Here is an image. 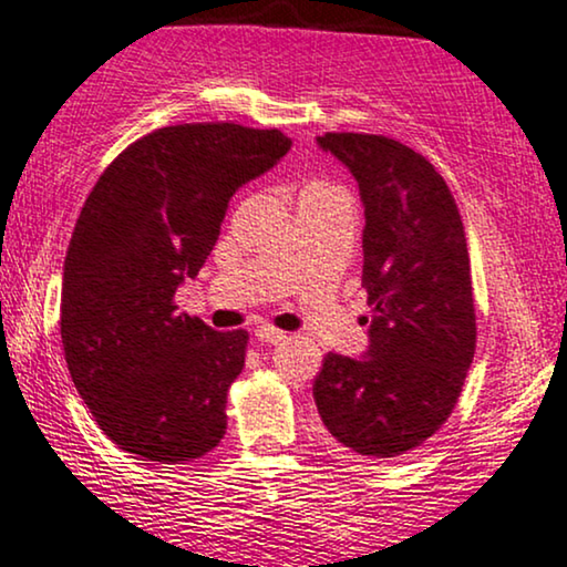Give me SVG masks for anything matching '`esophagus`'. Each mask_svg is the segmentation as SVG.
Masks as SVG:
<instances>
[{"instance_id":"obj_1","label":"esophagus","mask_w":567,"mask_h":567,"mask_svg":"<svg viewBox=\"0 0 567 567\" xmlns=\"http://www.w3.org/2000/svg\"><path fill=\"white\" fill-rule=\"evenodd\" d=\"M285 334L282 329H275V327H259L256 329V340L261 342V346H277V342H282L285 340Z\"/></svg>"}]
</instances>
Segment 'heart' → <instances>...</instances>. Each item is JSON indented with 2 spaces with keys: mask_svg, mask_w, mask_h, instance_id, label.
I'll use <instances>...</instances> for the list:
<instances>
[{
  "mask_svg": "<svg viewBox=\"0 0 567 567\" xmlns=\"http://www.w3.org/2000/svg\"><path fill=\"white\" fill-rule=\"evenodd\" d=\"M317 185H319V183H317Z\"/></svg>",
  "mask_w": 567,
  "mask_h": 567,
  "instance_id": "1",
  "label": "heart"
}]
</instances>
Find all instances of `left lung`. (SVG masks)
I'll use <instances>...</instances> for the list:
<instances>
[{"instance_id": "obj_1", "label": "left lung", "mask_w": 567, "mask_h": 567, "mask_svg": "<svg viewBox=\"0 0 567 567\" xmlns=\"http://www.w3.org/2000/svg\"><path fill=\"white\" fill-rule=\"evenodd\" d=\"M367 206L363 277L371 346L327 353L313 379L337 450L398 457L440 432L476 350V303L461 212L426 156L386 135L324 133Z\"/></svg>"}]
</instances>
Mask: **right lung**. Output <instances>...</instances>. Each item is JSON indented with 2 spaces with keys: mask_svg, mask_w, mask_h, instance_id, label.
<instances>
[{
  "mask_svg": "<svg viewBox=\"0 0 567 567\" xmlns=\"http://www.w3.org/2000/svg\"><path fill=\"white\" fill-rule=\"evenodd\" d=\"M288 148L277 127H159L114 156L85 198L64 256L62 348L83 403L125 453L183 463L225 436L248 332L177 313L175 292L212 254L233 193Z\"/></svg>",
  "mask_w": 567,
  "mask_h": 567,
  "instance_id": "right-lung-1",
  "label": "right lung"
}]
</instances>
